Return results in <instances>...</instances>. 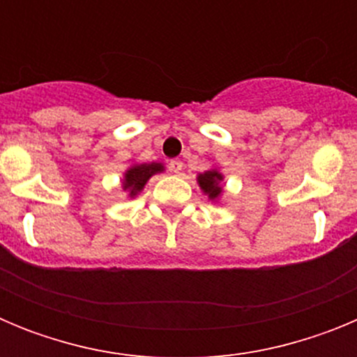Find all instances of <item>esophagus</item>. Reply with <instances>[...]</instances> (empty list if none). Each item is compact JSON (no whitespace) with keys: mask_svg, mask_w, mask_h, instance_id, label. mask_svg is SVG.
I'll use <instances>...</instances> for the list:
<instances>
[{"mask_svg":"<svg viewBox=\"0 0 357 357\" xmlns=\"http://www.w3.org/2000/svg\"><path fill=\"white\" fill-rule=\"evenodd\" d=\"M182 168H184V162H182L181 159L169 160V169H172L173 173H181Z\"/></svg>","mask_w":357,"mask_h":357,"instance_id":"1","label":"esophagus"}]
</instances>
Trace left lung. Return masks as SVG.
Wrapping results in <instances>:
<instances>
[{"mask_svg": "<svg viewBox=\"0 0 357 357\" xmlns=\"http://www.w3.org/2000/svg\"><path fill=\"white\" fill-rule=\"evenodd\" d=\"M197 182H198V185H200L202 193L207 195L211 202H218L220 198H222L223 175L218 172L216 168L207 169V172H204V173H198Z\"/></svg>", "mask_w": 357, "mask_h": 357, "instance_id": "left-lung-1", "label": "left lung"}]
</instances>
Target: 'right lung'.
Returning <instances> with one entry per match:
<instances>
[{
  "label": "right lung",
  "mask_w": 357,
  "mask_h": 357,
  "mask_svg": "<svg viewBox=\"0 0 357 357\" xmlns=\"http://www.w3.org/2000/svg\"><path fill=\"white\" fill-rule=\"evenodd\" d=\"M162 172H164L162 162L132 164L130 168L123 173V181H121L123 191H127L128 198H135L141 191H143L144 185H146V182L150 181L151 176Z\"/></svg>",
  "instance_id": "add662e5"
}]
</instances>
